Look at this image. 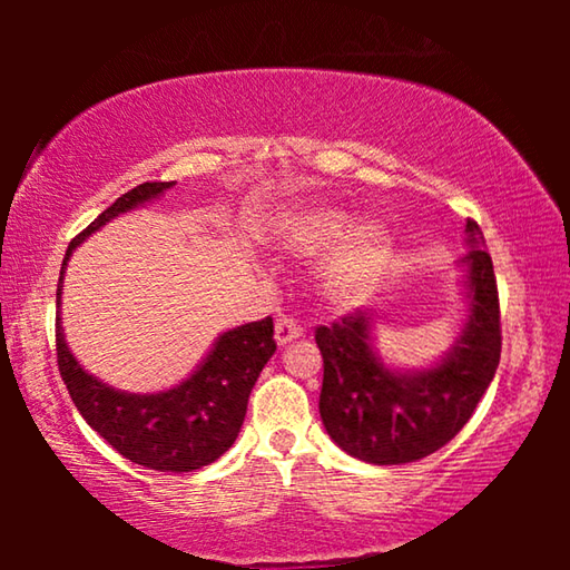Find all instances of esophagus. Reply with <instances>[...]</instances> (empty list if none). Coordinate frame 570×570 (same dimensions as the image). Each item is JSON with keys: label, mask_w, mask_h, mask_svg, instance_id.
<instances>
[{"label": "esophagus", "mask_w": 570, "mask_h": 570, "mask_svg": "<svg viewBox=\"0 0 570 570\" xmlns=\"http://www.w3.org/2000/svg\"><path fill=\"white\" fill-rule=\"evenodd\" d=\"M298 336H304V330L294 320H288V316H282V320L276 322V344L278 346L292 344L294 340H298Z\"/></svg>", "instance_id": "1"}]
</instances>
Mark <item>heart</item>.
<instances>
[{
  "label": "heart",
  "instance_id": "obj_1",
  "mask_svg": "<svg viewBox=\"0 0 570 570\" xmlns=\"http://www.w3.org/2000/svg\"><path fill=\"white\" fill-rule=\"evenodd\" d=\"M278 246L296 256L330 250L320 266V288L340 304L356 302L372 292L384 274L392 250L390 226L382 218H364L336 206H304L278 218Z\"/></svg>",
  "mask_w": 570,
  "mask_h": 570
}]
</instances>
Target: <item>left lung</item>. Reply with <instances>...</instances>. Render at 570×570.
Here are the masks:
<instances>
[{"mask_svg":"<svg viewBox=\"0 0 570 570\" xmlns=\"http://www.w3.org/2000/svg\"><path fill=\"white\" fill-rule=\"evenodd\" d=\"M468 320L452 350L428 370H392L372 346V316L354 312L316 326L324 360L320 414L330 438L372 465L432 455L465 428L500 362V304L493 258L468 218Z\"/></svg>","mask_w":570,"mask_h":570,"instance_id":"8db88e82","label":"left lung"}]
</instances>
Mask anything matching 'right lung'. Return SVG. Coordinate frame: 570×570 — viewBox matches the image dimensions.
Masks as SVG:
<instances>
[{"instance_id": "obj_1", "label": "right lung", "mask_w": 570, "mask_h": 570, "mask_svg": "<svg viewBox=\"0 0 570 570\" xmlns=\"http://www.w3.org/2000/svg\"><path fill=\"white\" fill-rule=\"evenodd\" d=\"M173 186H176L173 180L140 183L110 208H105L80 236L72 238L60 268L57 306H60L62 278L72 250L112 218L148 204ZM55 336L60 374L85 422L122 458L158 472L206 468L234 445L246 417L248 394L276 352L274 322L272 316H266L262 322L240 324L220 334L196 372L173 390L130 394L108 387L82 370L70 346L65 344L60 314H57Z\"/></svg>"}]
</instances>
